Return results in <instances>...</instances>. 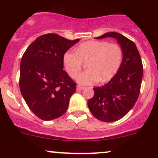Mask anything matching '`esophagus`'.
<instances>
[{
  "label": "esophagus",
  "mask_w": 158,
  "mask_h": 158,
  "mask_svg": "<svg viewBox=\"0 0 158 158\" xmlns=\"http://www.w3.org/2000/svg\"><path fill=\"white\" fill-rule=\"evenodd\" d=\"M84 89V87L81 86V85H77V90L78 91H79V90H81Z\"/></svg>",
  "instance_id": "1"
}]
</instances>
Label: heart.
<instances>
[{"instance_id": "obj_1", "label": "heart", "mask_w": 158, "mask_h": 158, "mask_svg": "<svg viewBox=\"0 0 158 158\" xmlns=\"http://www.w3.org/2000/svg\"><path fill=\"white\" fill-rule=\"evenodd\" d=\"M123 55V49L117 43L90 41L79 44L75 52H65L63 64L68 75L76 79L82 68V62H88V70L80 74L77 80L81 85H92L99 80H110L120 68Z\"/></svg>"}]
</instances>
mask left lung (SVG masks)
<instances>
[{"instance_id":"8db88e82","label":"left lung","mask_w":158,"mask_h":158,"mask_svg":"<svg viewBox=\"0 0 158 158\" xmlns=\"http://www.w3.org/2000/svg\"><path fill=\"white\" fill-rule=\"evenodd\" d=\"M116 39L123 49L120 68L115 76L102 87L94 88V97L88 101V108L96 118L114 122L123 118L138 99L143 79V63L133 41L117 32H107L97 37Z\"/></svg>"}]
</instances>
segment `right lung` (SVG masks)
Listing matches in <instances>:
<instances>
[{"mask_svg":"<svg viewBox=\"0 0 158 158\" xmlns=\"http://www.w3.org/2000/svg\"><path fill=\"white\" fill-rule=\"evenodd\" d=\"M79 41L44 34L29 45L21 58V93L29 108L41 119L59 118L68 109L77 83L63 70V56Z\"/></svg>","mask_w":158,"mask_h":158,"instance_id":"right-lung-1","label":"right lung"}]
</instances>
